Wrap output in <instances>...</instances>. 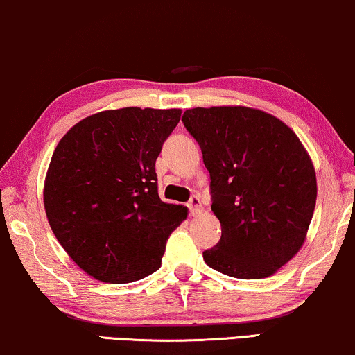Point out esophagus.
<instances>
[{"mask_svg":"<svg viewBox=\"0 0 355 355\" xmlns=\"http://www.w3.org/2000/svg\"><path fill=\"white\" fill-rule=\"evenodd\" d=\"M188 207H189V214H191V216H196V214L202 211L201 199H199L198 196H191V199L188 201Z\"/></svg>","mask_w":355,"mask_h":355,"instance_id":"1","label":"esophagus"}]
</instances>
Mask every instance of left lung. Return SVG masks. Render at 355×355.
<instances>
[{"instance_id": "left-lung-1", "label": "left lung", "mask_w": 355, "mask_h": 355, "mask_svg": "<svg viewBox=\"0 0 355 355\" xmlns=\"http://www.w3.org/2000/svg\"><path fill=\"white\" fill-rule=\"evenodd\" d=\"M182 122L202 151L222 225L204 261L234 278L273 275L301 249L315 209V171L302 143L277 117L244 106L188 109Z\"/></svg>"}]
</instances>
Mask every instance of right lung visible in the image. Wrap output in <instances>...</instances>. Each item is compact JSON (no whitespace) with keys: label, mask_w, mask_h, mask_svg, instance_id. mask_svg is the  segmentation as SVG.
Segmentation results:
<instances>
[{"label":"right lung","mask_w":355,"mask_h":355,"mask_svg":"<svg viewBox=\"0 0 355 355\" xmlns=\"http://www.w3.org/2000/svg\"><path fill=\"white\" fill-rule=\"evenodd\" d=\"M180 109L123 107L93 114L64 135L44 180L54 236L104 283H132L161 267L187 207L162 202L156 159Z\"/></svg>","instance_id":"add662e5"}]
</instances>
